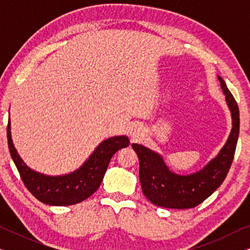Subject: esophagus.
<instances>
[{
  "label": "esophagus",
  "instance_id": "esophagus-1",
  "mask_svg": "<svg viewBox=\"0 0 250 250\" xmlns=\"http://www.w3.org/2000/svg\"><path fill=\"white\" fill-rule=\"evenodd\" d=\"M133 135H134V134H133ZM133 138H134V136H133ZM135 138H136V135H135Z\"/></svg>",
  "mask_w": 250,
  "mask_h": 250
}]
</instances>
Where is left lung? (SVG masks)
Masks as SVG:
<instances>
[{"label":"left lung","mask_w":250,"mask_h":250,"mask_svg":"<svg viewBox=\"0 0 250 250\" xmlns=\"http://www.w3.org/2000/svg\"><path fill=\"white\" fill-rule=\"evenodd\" d=\"M218 81L231 110L233 127L228 142L218 156L203 170L188 176L176 175L169 172L159 155L143 146L136 143L132 145L140 160L139 177L142 191L156 206L174 209L196 207L206 200L223 183L228 175L237 148L240 118L237 101L234 100L233 95L220 76Z\"/></svg>","instance_id":"8db88e82"}]
</instances>
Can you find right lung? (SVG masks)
<instances>
[{"instance_id": "right-lung-1", "label": "right lung", "mask_w": 250, "mask_h": 250, "mask_svg": "<svg viewBox=\"0 0 250 250\" xmlns=\"http://www.w3.org/2000/svg\"><path fill=\"white\" fill-rule=\"evenodd\" d=\"M6 134L10 153L25 187L36 199L53 206H69L92 196L100 187L111 157L129 145L127 136L110 138L102 142L76 172L63 176H45L28 168L20 159L10 134V121Z\"/></svg>"}]
</instances>
